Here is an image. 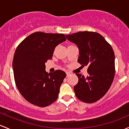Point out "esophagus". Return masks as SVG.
<instances>
[{
    "mask_svg": "<svg viewBox=\"0 0 129 129\" xmlns=\"http://www.w3.org/2000/svg\"><path fill=\"white\" fill-rule=\"evenodd\" d=\"M66 74H67V76H69L71 73H70V72H66Z\"/></svg>",
    "mask_w": 129,
    "mask_h": 129,
    "instance_id": "1",
    "label": "esophagus"
}]
</instances>
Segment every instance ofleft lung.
<instances>
[{
	"mask_svg": "<svg viewBox=\"0 0 129 129\" xmlns=\"http://www.w3.org/2000/svg\"><path fill=\"white\" fill-rule=\"evenodd\" d=\"M78 48V62L88 66L87 76L76 73L78 83L74 91L79 100L94 103L107 92L114 79V53L104 37L93 32H79L66 35Z\"/></svg>",
	"mask_w": 129,
	"mask_h": 129,
	"instance_id": "1",
	"label": "left lung"
}]
</instances>
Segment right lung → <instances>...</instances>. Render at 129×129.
I'll return each mask as SVG.
<instances>
[{"instance_id":"obj_1","label":"right lung","mask_w":129,"mask_h":129,"mask_svg":"<svg viewBox=\"0 0 129 129\" xmlns=\"http://www.w3.org/2000/svg\"><path fill=\"white\" fill-rule=\"evenodd\" d=\"M66 40L60 34L37 32L18 45L13 60L17 88L29 102L44 107L57 100L66 73L62 70L45 71V63L51 59L55 48Z\"/></svg>"}]
</instances>
